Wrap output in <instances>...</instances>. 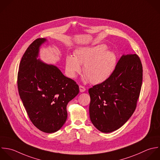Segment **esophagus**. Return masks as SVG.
<instances>
[{"mask_svg":"<svg viewBox=\"0 0 160 160\" xmlns=\"http://www.w3.org/2000/svg\"><path fill=\"white\" fill-rule=\"evenodd\" d=\"M79 88H80V92H84L86 90V88H85V87L84 86L80 85Z\"/></svg>","mask_w":160,"mask_h":160,"instance_id":"1","label":"esophagus"}]
</instances>
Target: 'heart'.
<instances>
[{
	"mask_svg": "<svg viewBox=\"0 0 160 160\" xmlns=\"http://www.w3.org/2000/svg\"><path fill=\"white\" fill-rule=\"evenodd\" d=\"M103 44L91 47L81 48L75 52V57L66 58V70L71 77L80 73L83 65V73L92 83H100L106 80L114 71L117 64L116 55L111 51H105Z\"/></svg>",
	"mask_w": 160,
	"mask_h": 160,
	"instance_id": "1",
	"label": "heart"
}]
</instances>
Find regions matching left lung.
I'll return each mask as SVG.
<instances>
[{
    "label": "left lung",
    "instance_id": "obj_1",
    "mask_svg": "<svg viewBox=\"0 0 160 160\" xmlns=\"http://www.w3.org/2000/svg\"><path fill=\"white\" fill-rule=\"evenodd\" d=\"M143 80V67L137 54L123 55L112 75L89 88L90 117L100 132L110 133L122 127L134 113Z\"/></svg>",
    "mask_w": 160,
    "mask_h": 160
}]
</instances>
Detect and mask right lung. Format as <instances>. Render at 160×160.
Wrapping results in <instances>:
<instances>
[{"label":"right lung","instance_id":"right-lung-1","mask_svg":"<svg viewBox=\"0 0 160 160\" xmlns=\"http://www.w3.org/2000/svg\"><path fill=\"white\" fill-rule=\"evenodd\" d=\"M45 40H35L25 52L19 65L17 87L32 123L40 131L51 133L65 123L67 105L78 94L79 87L57 67L37 59L39 47Z\"/></svg>","mask_w":160,"mask_h":160}]
</instances>
